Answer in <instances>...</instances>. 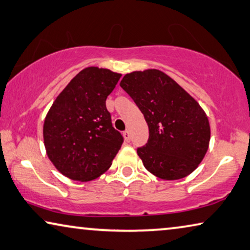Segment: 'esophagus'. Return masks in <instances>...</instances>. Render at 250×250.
I'll return each mask as SVG.
<instances>
[{
	"label": "esophagus",
	"instance_id": "34e87169",
	"mask_svg": "<svg viewBox=\"0 0 250 250\" xmlns=\"http://www.w3.org/2000/svg\"><path fill=\"white\" fill-rule=\"evenodd\" d=\"M123 135H124V138L126 140V142H129L130 141V133H129V130L127 129V130H125L124 132V134H123Z\"/></svg>",
	"mask_w": 250,
	"mask_h": 250
}]
</instances>
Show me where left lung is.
Returning a JSON list of instances; mask_svg holds the SVG:
<instances>
[{
  "label": "left lung",
  "instance_id": "1",
  "mask_svg": "<svg viewBox=\"0 0 250 250\" xmlns=\"http://www.w3.org/2000/svg\"><path fill=\"white\" fill-rule=\"evenodd\" d=\"M121 87L143 113L149 130L137 155L146 170L162 180H180L202 162L210 142L208 116L199 103L159 69L133 71Z\"/></svg>",
  "mask_w": 250,
  "mask_h": 250
}]
</instances>
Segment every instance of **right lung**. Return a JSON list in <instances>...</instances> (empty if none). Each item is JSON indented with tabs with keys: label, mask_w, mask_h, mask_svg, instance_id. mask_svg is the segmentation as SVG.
<instances>
[{
	"label": "right lung",
	"mask_w": 250,
	"mask_h": 250,
	"mask_svg": "<svg viewBox=\"0 0 250 250\" xmlns=\"http://www.w3.org/2000/svg\"><path fill=\"white\" fill-rule=\"evenodd\" d=\"M122 74L106 68L79 71L57 96L43 123L49 160L61 174L87 182L108 170L123 144L112 125L106 98Z\"/></svg>",
	"instance_id": "1"
}]
</instances>
